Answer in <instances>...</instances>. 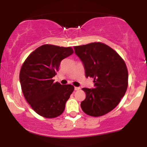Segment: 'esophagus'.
I'll return each mask as SVG.
<instances>
[{"label":"esophagus","instance_id":"34e87169","mask_svg":"<svg viewBox=\"0 0 147 147\" xmlns=\"http://www.w3.org/2000/svg\"><path fill=\"white\" fill-rule=\"evenodd\" d=\"M80 89H81V88H79V87H75V90H80Z\"/></svg>","mask_w":147,"mask_h":147}]
</instances>
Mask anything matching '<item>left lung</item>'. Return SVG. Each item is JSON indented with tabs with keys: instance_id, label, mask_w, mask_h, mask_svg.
Returning <instances> with one entry per match:
<instances>
[{
	"instance_id": "obj_1",
	"label": "left lung",
	"mask_w": 147,
	"mask_h": 147,
	"mask_svg": "<svg viewBox=\"0 0 147 147\" xmlns=\"http://www.w3.org/2000/svg\"><path fill=\"white\" fill-rule=\"evenodd\" d=\"M76 55L84 65L86 77L94 79V88H82L86 99L81 107L92 117L102 116L113 110L126 93L128 70L123 59L109 45L94 42L75 46Z\"/></svg>"
}]
</instances>
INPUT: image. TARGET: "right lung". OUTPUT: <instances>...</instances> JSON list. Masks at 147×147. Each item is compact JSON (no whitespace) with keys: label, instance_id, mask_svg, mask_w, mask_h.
I'll return each mask as SVG.
<instances>
[{"label":"right lung","instance_id":"obj_1","mask_svg":"<svg viewBox=\"0 0 147 147\" xmlns=\"http://www.w3.org/2000/svg\"><path fill=\"white\" fill-rule=\"evenodd\" d=\"M73 52L71 47L45 44L32 52L22 65V92L32 109L42 117L55 118L64 111L75 88L55 83L52 77L57 75L61 61Z\"/></svg>","mask_w":147,"mask_h":147}]
</instances>
